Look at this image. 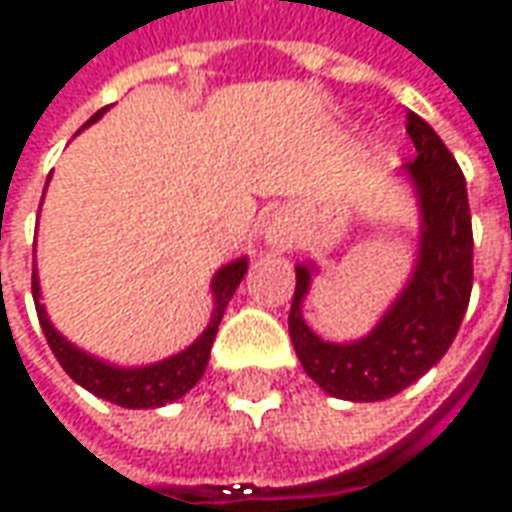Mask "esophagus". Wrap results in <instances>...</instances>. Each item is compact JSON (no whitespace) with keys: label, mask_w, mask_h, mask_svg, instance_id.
<instances>
[{"label":"esophagus","mask_w":512,"mask_h":512,"mask_svg":"<svg viewBox=\"0 0 512 512\" xmlns=\"http://www.w3.org/2000/svg\"><path fill=\"white\" fill-rule=\"evenodd\" d=\"M264 239L278 250H287L292 248V242H295V234H292V225L287 222V217H281L276 214L273 220L264 225Z\"/></svg>","instance_id":"1"}]
</instances>
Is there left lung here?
Listing matches in <instances>:
<instances>
[{
	"instance_id": "8db88e82",
	"label": "left lung",
	"mask_w": 512,
	"mask_h": 512,
	"mask_svg": "<svg viewBox=\"0 0 512 512\" xmlns=\"http://www.w3.org/2000/svg\"><path fill=\"white\" fill-rule=\"evenodd\" d=\"M415 161L407 164L421 197V256L412 281L382 323L357 343H323L303 323L309 270H295L290 337L309 379L345 401H382L421 379L449 351L474 284V234L463 169L435 130L407 111Z\"/></svg>"
}]
</instances>
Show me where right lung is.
Here are the masks:
<instances>
[{
  "label": "right lung",
  "mask_w": 512,
  "mask_h": 512,
  "mask_svg": "<svg viewBox=\"0 0 512 512\" xmlns=\"http://www.w3.org/2000/svg\"><path fill=\"white\" fill-rule=\"evenodd\" d=\"M105 114V108L88 119L86 125L97 122ZM248 270L245 259H236V262L225 264L220 273L211 281V292H214V315H211L209 329L197 337L195 343L189 345L186 351L175 354V357L164 359V362H155L147 368H114V365H105L100 359L88 357L80 348H74L72 343H66L61 334L55 331V326L49 323L44 306L38 303L41 292H38V278L33 270V298H35V312H38V323L44 329L52 354L58 357L61 368L72 376L74 382L80 387H86L88 393L105 398L111 404L119 407H128V410H153V407H164L175 398L186 396L203 376V370L209 365L211 345L220 329L222 312L231 301V295L239 287V281Z\"/></svg>",
  "instance_id": "right-lung-1"
}]
</instances>
